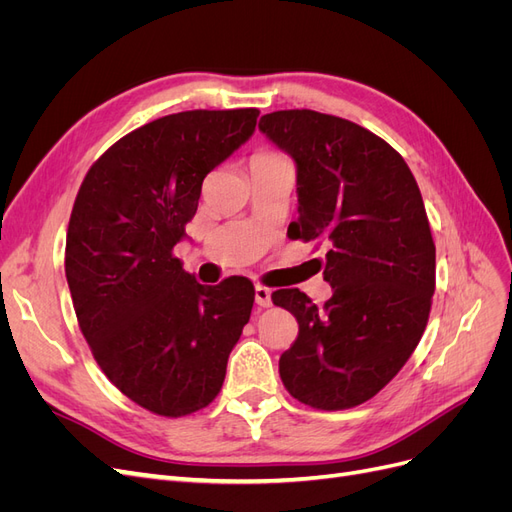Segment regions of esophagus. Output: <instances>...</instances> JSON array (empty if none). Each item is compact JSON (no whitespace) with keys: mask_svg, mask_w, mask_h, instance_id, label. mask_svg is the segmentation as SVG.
<instances>
[{"mask_svg":"<svg viewBox=\"0 0 512 512\" xmlns=\"http://www.w3.org/2000/svg\"><path fill=\"white\" fill-rule=\"evenodd\" d=\"M256 303L260 307H271V290L267 286H256Z\"/></svg>","mask_w":512,"mask_h":512,"instance_id":"1","label":"esophagus"}]
</instances>
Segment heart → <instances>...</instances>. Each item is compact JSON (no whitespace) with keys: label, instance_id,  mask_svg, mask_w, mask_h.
<instances>
[{"label":"heart","instance_id":"1","mask_svg":"<svg viewBox=\"0 0 512 512\" xmlns=\"http://www.w3.org/2000/svg\"><path fill=\"white\" fill-rule=\"evenodd\" d=\"M262 153H273V151H262Z\"/></svg>","mask_w":512,"mask_h":512}]
</instances>
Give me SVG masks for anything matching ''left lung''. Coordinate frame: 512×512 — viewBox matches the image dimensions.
<instances>
[{
  "instance_id": "8db88e82",
  "label": "left lung",
  "mask_w": 512,
  "mask_h": 512,
  "mask_svg": "<svg viewBox=\"0 0 512 512\" xmlns=\"http://www.w3.org/2000/svg\"><path fill=\"white\" fill-rule=\"evenodd\" d=\"M258 128L297 162L299 220L292 239L329 247L318 307L297 288L271 299L297 318L280 356L286 391L316 410H348L380 393L427 327L436 245L412 170L374 132L348 119L290 108Z\"/></svg>"
}]
</instances>
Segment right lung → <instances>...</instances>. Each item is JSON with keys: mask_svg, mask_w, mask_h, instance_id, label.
I'll list each match as a JSON object with an SVG mask.
<instances>
[{"mask_svg": "<svg viewBox=\"0 0 512 512\" xmlns=\"http://www.w3.org/2000/svg\"><path fill=\"white\" fill-rule=\"evenodd\" d=\"M258 108L183 111L132 130L91 164L74 198L66 277L83 337L117 389L179 418L218 397L254 286H203L175 245L203 181L256 128Z\"/></svg>", "mask_w": 512, "mask_h": 512, "instance_id": "obj_1", "label": "right lung"}]
</instances>
